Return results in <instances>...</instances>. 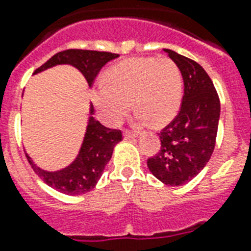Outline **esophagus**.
Instances as JSON below:
<instances>
[{"instance_id": "34e87169", "label": "esophagus", "mask_w": 251, "mask_h": 251, "mask_svg": "<svg viewBox=\"0 0 251 251\" xmlns=\"http://www.w3.org/2000/svg\"><path fill=\"white\" fill-rule=\"evenodd\" d=\"M136 137H137L136 133L128 132V131H126V132H124V140H133V139H136Z\"/></svg>"}]
</instances>
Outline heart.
<instances>
[{"instance_id":"obj_1","label":"heart","mask_w":251,"mask_h":251,"mask_svg":"<svg viewBox=\"0 0 251 251\" xmlns=\"http://www.w3.org/2000/svg\"><path fill=\"white\" fill-rule=\"evenodd\" d=\"M94 104L107 124H118L131 107L139 112L137 123L168 124L177 115L182 99V75L168 58H131L105 74L92 94Z\"/></svg>"}]
</instances>
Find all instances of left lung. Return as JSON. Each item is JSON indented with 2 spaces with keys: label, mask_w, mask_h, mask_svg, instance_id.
<instances>
[{
  "label": "left lung",
  "mask_w": 251,
  "mask_h": 251,
  "mask_svg": "<svg viewBox=\"0 0 251 251\" xmlns=\"http://www.w3.org/2000/svg\"><path fill=\"white\" fill-rule=\"evenodd\" d=\"M181 71L184 97L180 112L159 133L161 150L148 159V169L168 186L186 184L210 160L220 122V99L212 79L201 66L164 49Z\"/></svg>",
  "instance_id": "left-lung-1"
}]
</instances>
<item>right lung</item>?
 <instances>
[{
	"mask_svg": "<svg viewBox=\"0 0 251 251\" xmlns=\"http://www.w3.org/2000/svg\"><path fill=\"white\" fill-rule=\"evenodd\" d=\"M119 54L92 50H65L51 56L49 61L34 74H39L45 70L59 65H70L79 70L88 86H91L94 79L103 66L112 59H116ZM94 115V105L90 103L86 132L78 154L71 163L59 171H46L38 167L34 160L26 153L31 168L47 185L51 186L61 193L75 196L87 193L95 188L99 178L103 175L105 165L111 160L114 148L119 141H122V132L118 129H111L101 126Z\"/></svg>",
	"mask_w": 251,
	"mask_h": 251,
	"instance_id": "add662e5",
	"label": "right lung"
}]
</instances>
